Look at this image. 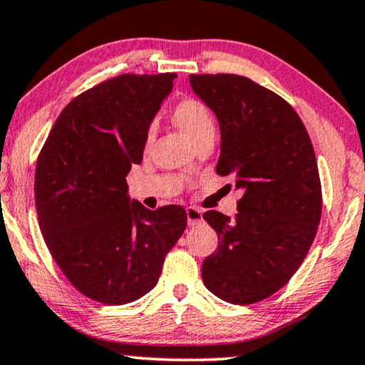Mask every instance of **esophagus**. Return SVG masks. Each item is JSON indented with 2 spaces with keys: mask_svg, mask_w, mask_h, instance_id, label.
<instances>
[{
  "mask_svg": "<svg viewBox=\"0 0 365 365\" xmlns=\"http://www.w3.org/2000/svg\"><path fill=\"white\" fill-rule=\"evenodd\" d=\"M186 216H187V225L189 226H196L202 221V211L200 210V207L189 206L186 210Z\"/></svg>",
  "mask_w": 365,
  "mask_h": 365,
  "instance_id": "esophagus-1",
  "label": "esophagus"
}]
</instances>
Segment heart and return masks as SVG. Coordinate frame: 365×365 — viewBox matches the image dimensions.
Masks as SVG:
<instances>
[{"instance_id": "b5f03b06", "label": "heart", "mask_w": 365, "mask_h": 365, "mask_svg": "<svg viewBox=\"0 0 365 365\" xmlns=\"http://www.w3.org/2000/svg\"><path fill=\"white\" fill-rule=\"evenodd\" d=\"M173 120L189 137V140L196 142L202 135L215 132V117L210 108L197 98H182L173 108ZM154 139V130L150 129L145 134V148H149Z\"/></svg>"}]
</instances>
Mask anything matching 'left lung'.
<instances>
[{"mask_svg": "<svg viewBox=\"0 0 365 365\" xmlns=\"http://www.w3.org/2000/svg\"><path fill=\"white\" fill-rule=\"evenodd\" d=\"M189 83L220 122L216 173L243 191L233 220L202 215L220 238L202 282L221 300L250 305L280 290L314 243L322 215L314 145L290 103L253 80L189 75Z\"/></svg>", "mask_w": 365, "mask_h": 365, "instance_id": "1", "label": "left lung"}]
</instances>
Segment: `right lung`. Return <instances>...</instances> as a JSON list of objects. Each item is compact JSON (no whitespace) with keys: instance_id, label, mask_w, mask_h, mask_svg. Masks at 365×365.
Masks as SVG:
<instances>
[{"instance_id":"add662e5","label":"right lung","mask_w":365,"mask_h":365,"mask_svg":"<svg viewBox=\"0 0 365 365\" xmlns=\"http://www.w3.org/2000/svg\"><path fill=\"white\" fill-rule=\"evenodd\" d=\"M176 73L119 75L61 110L36 160L41 235L68 282L107 305L139 300L159 280L186 230L181 206L150 211L130 201L125 176Z\"/></svg>"}]
</instances>
